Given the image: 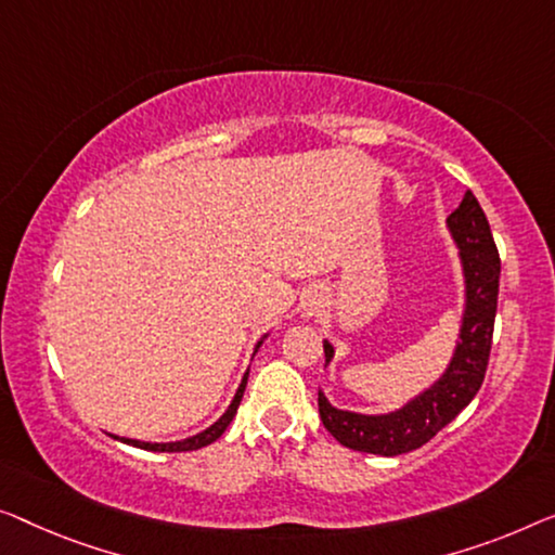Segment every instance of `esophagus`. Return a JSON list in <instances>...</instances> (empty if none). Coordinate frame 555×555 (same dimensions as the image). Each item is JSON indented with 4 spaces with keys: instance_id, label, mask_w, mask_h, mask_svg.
I'll return each mask as SVG.
<instances>
[{
    "instance_id": "1",
    "label": "esophagus",
    "mask_w": 555,
    "mask_h": 555,
    "mask_svg": "<svg viewBox=\"0 0 555 555\" xmlns=\"http://www.w3.org/2000/svg\"><path fill=\"white\" fill-rule=\"evenodd\" d=\"M309 306H311V304H309ZM309 311H311V309H309Z\"/></svg>"
}]
</instances>
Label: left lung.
I'll return each instance as SVG.
<instances>
[{
	"label": "left lung",
	"instance_id": "1",
	"mask_svg": "<svg viewBox=\"0 0 555 555\" xmlns=\"http://www.w3.org/2000/svg\"><path fill=\"white\" fill-rule=\"evenodd\" d=\"M451 234L456 238L466 274V317H463L461 344L443 378L388 416H359L338 411L319 391V416L326 431L346 449L401 456L421 446L451 424L474 401L489 369L495 306H499L501 259L495 249L489 219L478 198L466 189L459 209L449 214ZM324 357L331 361L334 349L324 341Z\"/></svg>",
	"mask_w": 555,
	"mask_h": 555
}]
</instances>
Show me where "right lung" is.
Listing matches in <instances>:
<instances>
[{
	"instance_id": "obj_1",
	"label": "right lung",
	"mask_w": 555,
	"mask_h": 555,
	"mask_svg": "<svg viewBox=\"0 0 555 555\" xmlns=\"http://www.w3.org/2000/svg\"><path fill=\"white\" fill-rule=\"evenodd\" d=\"M246 378H249V371H246V374H244V382H242V386H238V391H236V396H234V401H231L229 411L217 421V424L206 428V431L196 434V436H192V438H184V441H173V443H144V441H131V438H121V441L137 446V449L162 451V453H164V451H167V453H179V451H196V449H204V446H209V443L217 441V438L227 431V426L231 424V418L236 416V409H238V403H242V396H244V388H246Z\"/></svg>"
}]
</instances>
